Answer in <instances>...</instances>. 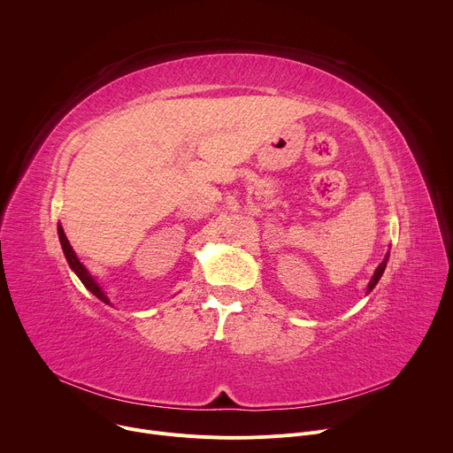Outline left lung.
Masks as SVG:
<instances>
[{
	"instance_id": "1",
	"label": "left lung",
	"mask_w": 453,
	"mask_h": 453,
	"mask_svg": "<svg viewBox=\"0 0 453 453\" xmlns=\"http://www.w3.org/2000/svg\"><path fill=\"white\" fill-rule=\"evenodd\" d=\"M387 260H389V254H387L385 260L378 265V269H376V273H374V276H372V280H371V283H369V287H367V292H371V290L376 287L378 280L381 278V274H383V271H385V267H387Z\"/></svg>"
}]
</instances>
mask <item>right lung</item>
Returning <instances> with one entry per match:
<instances>
[{"instance_id": "right-lung-1", "label": "right lung", "mask_w": 453, "mask_h": 453, "mask_svg": "<svg viewBox=\"0 0 453 453\" xmlns=\"http://www.w3.org/2000/svg\"><path fill=\"white\" fill-rule=\"evenodd\" d=\"M57 231H58V240H60V245H62L64 256H66V260H68L70 267L75 271V274L79 276V280L84 283V287H86L93 296H96V297H98L100 301H104V303H109V297L105 296V292L102 290V287H100V285L91 278V274L88 273V269L79 262V257L75 256V250L72 249V245H70V242H68L66 234H64V229L60 227V224H58ZM109 304H111V303H109Z\"/></svg>"}]
</instances>
